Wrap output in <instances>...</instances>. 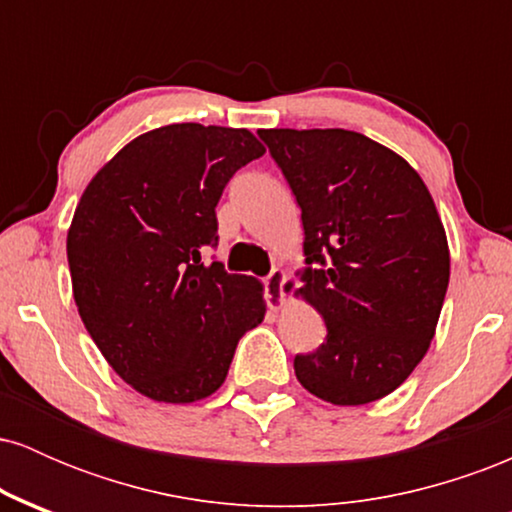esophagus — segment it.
Wrapping results in <instances>:
<instances>
[{"label": "esophagus", "mask_w": 512, "mask_h": 512, "mask_svg": "<svg viewBox=\"0 0 512 512\" xmlns=\"http://www.w3.org/2000/svg\"><path fill=\"white\" fill-rule=\"evenodd\" d=\"M264 284V301L272 310H279L281 305H284V284H286V274L281 272V269H272L267 276L262 279Z\"/></svg>", "instance_id": "esophagus-1"}]
</instances>
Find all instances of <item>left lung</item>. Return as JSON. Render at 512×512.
Masks as SVG:
<instances>
[{
  "label": "left lung",
  "instance_id": "obj_1",
  "mask_svg": "<svg viewBox=\"0 0 512 512\" xmlns=\"http://www.w3.org/2000/svg\"><path fill=\"white\" fill-rule=\"evenodd\" d=\"M301 207L298 293L327 337L293 358L305 390L339 407L390 395L431 344L450 281L445 228L414 168L349 129L260 132Z\"/></svg>",
  "mask_w": 512,
  "mask_h": 512
}]
</instances>
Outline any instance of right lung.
<instances>
[{"instance_id": "right-lung-1", "label": "right lung", "mask_w": 512, "mask_h": 512, "mask_svg": "<svg viewBox=\"0 0 512 512\" xmlns=\"http://www.w3.org/2000/svg\"><path fill=\"white\" fill-rule=\"evenodd\" d=\"M262 154L248 129L158 127L81 195L67 236L76 308L105 361L144 397H209L240 337L262 322L260 281L207 260L223 187Z\"/></svg>"}]
</instances>
